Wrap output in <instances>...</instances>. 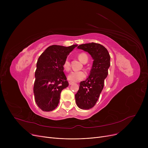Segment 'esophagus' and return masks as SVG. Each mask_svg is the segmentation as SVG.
<instances>
[{"mask_svg":"<svg viewBox=\"0 0 148 148\" xmlns=\"http://www.w3.org/2000/svg\"><path fill=\"white\" fill-rule=\"evenodd\" d=\"M74 83V82H69V85H71V84H73Z\"/></svg>","mask_w":148,"mask_h":148,"instance_id":"34e87169","label":"esophagus"}]
</instances>
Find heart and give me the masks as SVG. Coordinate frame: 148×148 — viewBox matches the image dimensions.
I'll list each match as a JSON object with an SVG mask.
<instances>
[{
	"label": "heart",
	"mask_w": 148,
	"mask_h": 148,
	"mask_svg": "<svg viewBox=\"0 0 148 148\" xmlns=\"http://www.w3.org/2000/svg\"><path fill=\"white\" fill-rule=\"evenodd\" d=\"M78 58H79V60L82 62H83V63L84 62L85 60L88 59V56L84 53H80L78 55ZM62 66H63V68L65 71L68 72L69 71L70 63H69V61L68 59L65 60ZM85 77H86V73H85V72H84L83 71H72L68 75V79L70 81H72V82H78V81H80V80L83 79Z\"/></svg>",
	"instance_id": "obj_1"
}]
</instances>
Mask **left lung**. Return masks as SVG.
Masks as SVG:
<instances>
[{
    "label": "left lung",
    "instance_id": "8db88e82",
    "mask_svg": "<svg viewBox=\"0 0 148 148\" xmlns=\"http://www.w3.org/2000/svg\"><path fill=\"white\" fill-rule=\"evenodd\" d=\"M77 48L88 52L94 59L90 75L86 80L80 83L79 89L75 95L77 106L88 110L94 107L103 89L110 66V56L104 47L98 43L81 44Z\"/></svg>",
    "mask_w": 148,
    "mask_h": 148
}]
</instances>
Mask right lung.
<instances>
[{"mask_svg":"<svg viewBox=\"0 0 148 148\" xmlns=\"http://www.w3.org/2000/svg\"><path fill=\"white\" fill-rule=\"evenodd\" d=\"M77 45L69 47L53 45L39 57L35 73L34 93L35 102L42 111L55 109L59 103L60 93L68 86L64 73V62Z\"/></svg>","mask_w":148,"mask_h":148,"instance_id":"obj_1","label":"right lung"}]
</instances>
